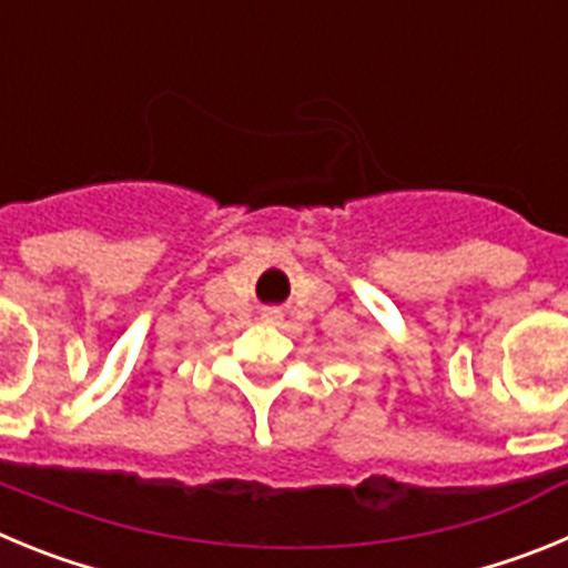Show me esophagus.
<instances>
[{
    "label": "esophagus",
    "mask_w": 568,
    "mask_h": 568,
    "mask_svg": "<svg viewBox=\"0 0 568 568\" xmlns=\"http://www.w3.org/2000/svg\"><path fill=\"white\" fill-rule=\"evenodd\" d=\"M281 318L278 310H264V321H270V324H275V321Z\"/></svg>",
    "instance_id": "1"
}]
</instances>
